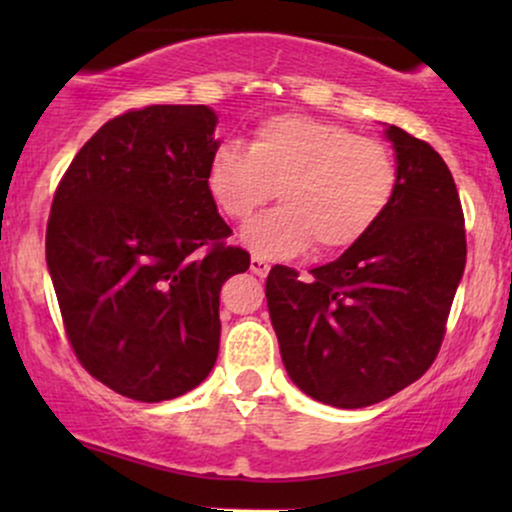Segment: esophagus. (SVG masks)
I'll return each instance as SVG.
<instances>
[{
    "label": "esophagus",
    "instance_id": "esophagus-1",
    "mask_svg": "<svg viewBox=\"0 0 512 512\" xmlns=\"http://www.w3.org/2000/svg\"><path fill=\"white\" fill-rule=\"evenodd\" d=\"M250 272L255 276H267L269 274V264L262 260V257H252L250 260Z\"/></svg>",
    "mask_w": 512,
    "mask_h": 512
}]
</instances>
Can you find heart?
<instances>
[{
	"mask_svg": "<svg viewBox=\"0 0 512 512\" xmlns=\"http://www.w3.org/2000/svg\"><path fill=\"white\" fill-rule=\"evenodd\" d=\"M397 166L385 144L308 115L260 122L248 149L221 144L209 158L207 190L223 216L248 221L279 190L284 207L243 228L255 257L284 260L315 243L322 255L354 248L390 207Z\"/></svg>",
	"mask_w": 512,
	"mask_h": 512,
	"instance_id": "1",
	"label": "heart"
}]
</instances>
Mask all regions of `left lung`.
Wrapping results in <instances>:
<instances>
[{"label":"left lung","mask_w":512,"mask_h":512,"mask_svg":"<svg viewBox=\"0 0 512 512\" xmlns=\"http://www.w3.org/2000/svg\"><path fill=\"white\" fill-rule=\"evenodd\" d=\"M397 166L390 207L366 238L298 279L267 276L281 361L298 390L361 409L397 395L436 358L467 262L455 180L433 146L385 125Z\"/></svg>","instance_id":"1"}]
</instances>
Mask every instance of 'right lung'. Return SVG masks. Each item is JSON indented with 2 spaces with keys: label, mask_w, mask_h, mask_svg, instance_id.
Segmentation results:
<instances>
[{
  "label": "right lung",
  "mask_w": 512,
  "mask_h": 512,
  "mask_svg": "<svg viewBox=\"0 0 512 512\" xmlns=\"http://www.w3.org/2000/svg\"><path fill=\"white\" fill-rule=\"evenodd\" d=\"M209 105H149L105 122L52 199L48 272L88 373L137 402L195 390L219 356L223 281L248 272L207 190Z\"/></svg>",
  "instance_id": "right-lung-1"
}]
</instances>
